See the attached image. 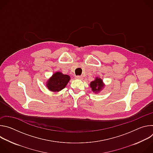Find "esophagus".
Wrapping results in <instances>:
<instances>
[{"instance_id":"1","label":"esophagus","mask_w":153,"mask_h":153,"mask_svg":"<svg viewBox=\"0 0 153 153\" xmlns=\"http://www.w3.org/2000/svg\"><path fill=\"white\" fill-rule=\"evenodd\" d=\"M82 76H76L75 77V78L77 79H82Z\"/></svg>"}]
</instances>
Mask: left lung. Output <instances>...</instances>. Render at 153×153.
Masks as SVG:
<instances>
[{"label":"left lung","mask_w":153,"mask_h":153,"mask_svg":"<svg viewBox=\"0 0 153 153\" xmlns=\"http://www.w3.org/2000/svg\"><path fill=\"white\" fill-rule=\"evenodd\" d=\"M90 86L92 88L93 91H100L103 86V81L101 79L97 77L95 80L91 82V83H90Z\"/></svg>","instance_id":"left-lung-1"}]
</instances>
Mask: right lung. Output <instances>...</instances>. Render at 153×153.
<instances>
[{
  "label": "right lung",
  "mask_w": 153,
  "mask_h": 153,
  "mask_svg": "<svg viewBox=\"0 0 153 153\" xmlns=\"http://www.w3.org/2000/svg\"><path fill=\"white\" fill-rule=\"evenodd\" d=\"M70 79L69 76L63 74L60 72H57L48 80L47 86L51 91H59L66 86Z\"/></svg>",
  "instance_id": "obj_1"
}]
</instances>
